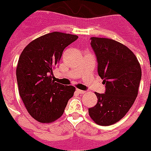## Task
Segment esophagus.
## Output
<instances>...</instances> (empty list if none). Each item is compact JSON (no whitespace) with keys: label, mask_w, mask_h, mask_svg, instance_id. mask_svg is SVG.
Here are the masks:
<instances>
[{"label":"esophagus","mask_w":151,"mask_h":151,"mask_svg":"<svg viewBox=\"0 0 151 151\" xmlns=\"http://www.w3.org/2000/svg\"><path fill=\"white\" fill-rule=\"evenodd\" d=\"M76 92L78 93V94H85L86 93V91H82V90H80V89H76Z\"/></svg>","instance_id":"1"}]
</instances>
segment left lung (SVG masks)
<instances>
[{
	"mask_svg": "<svg viewBox=\"0 0 151 151\" xmlns=\"http://www.w3.org/2000/svg\"><path fill=\"white\" fill-rule=\"evenodd\" d=\"M91 40L98 62V74L106 84V91L95 92L98 101L88 113L98 125L110 126L123 119L135 101L141 66L133 52L119 42L100 37Z\"/></svg>",
	"mask_w": 151,
	"mask_h": 151,
	"instance_id": "1",
	"label": "left lung"
}]
</instances>
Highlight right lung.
<instances>
[{"label": "right lung", "mask_w": 151, "mask_h": 151, "mask_svg": "<svg viewBox=\"0 0 151 151\" xmlns=\"http://www.w3.org/2000/svg\"><path fill=\"white\" fill-rule=\"evenodd\" d=\"M77 39L76 35L50 32L30 42L20 54L17 67L19 94L28 113L40 123L58 119L74 95L75 87L52 79L64 48Z\"/></svg>", "instance_id": "right-lung-1"}]
</instances>
